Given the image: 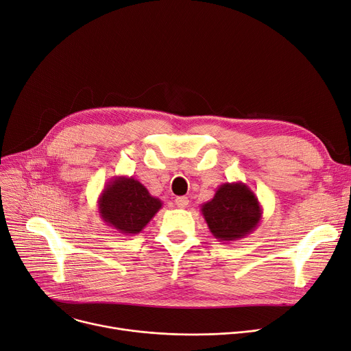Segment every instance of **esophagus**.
Listing matches in <instances>:
<instances>
[{
	"mask_svg": "<svg viewBox=\"0 0 351 351\" xmlns=\"http://www.w3.org/2000/svg\"><path fill=\"white\" fill-rule=\"evenodd\" d=\"M175 205L179 208V209H185L188 205H189V199L186 196H179L175 199Z\"/></svg>",
	"mask_w": 351,
	"mask_h": 351,
	"instance_id": "34e87169",
	"label": "esophagus"
}]
</instances>
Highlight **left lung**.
Here are the masks:
<instances>
[{
    "label": "left lung",
    "mask_w": 351,
    "mask_h": 351,
    "mask_svg": "<svg viewBox=\"0 0 351 351\" xmlns=\"http://www.w3.org/2000/svg\"><path fill=\"white\" fill-rule=\"evenodd\" d=\"M200 212L217 242H234L259 226L263 209L243 182L222 183L215 196L200 205Z\"/></svg>",
    "instance_id": "left-lung-1"
}]
</instances>
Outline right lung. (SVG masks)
Here are the masks:
<instances>
[{"label": "right lung", "instance_id": "1", "mask_svg": "<svg viewBox=\"0 0 351 351\" xmlns=\"http://www.w3.org/2000/svg\"><path fill=\"white\" fill-rule=\"evenodd\" d=\"M162 208L134 176L110 179L98 197V212L104 222L123 234H138Z\"/></svg>", "mask_w": 351, "mask_h": 351}]
</instances>
